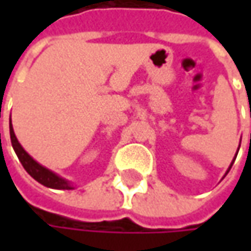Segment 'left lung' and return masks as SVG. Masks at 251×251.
I'll list each match as a JSON object with an SVG mask.
<instances>
[{
  "instance_id": "8db88e82",
  "label": "left lung",
  "mask_w": 251,
  "mask_h": 251,
  "mask_svg": "<svg viewBox=\"0 0 251 251\" xmlns=\"http://www.w3.org/2000/svg\"><path fill=\"white\" fill-rule=\"evenodd\" d=\"M236 156H237V155H236ZM235 159H236V158H235ZM233 162H235V160H232V163H230V166H229V169H227V172L230 170V168H232V165H233ZM227 172H226V175H227Z\"/></svg>"
}]
</instances>
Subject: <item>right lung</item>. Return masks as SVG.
<instances>
[{
  "instance_id": "add662e5",
  "label": "right lung",
  "mask_w": 251,
  "mask_h": 251,
  "mask_svg": "<svg viewBox=\"0 0 251 251\" xmlns=\"http://www.w3.org/2000/svg\"><path fill=\"white\" fill-rule=\"evenodd\" d=\"M9 134H11V142H12V148L16 152L18 158L21 160L22 166L25 170L32 176V177L39 181L40 184H43L46 187L50 188H57V190H73V186L68 180L60 177L58 175H55L54 172L49 170L47 168L42 166L40 163H37L36 160L22 148V145L19 144V141L16 140L15 137L14 128H12V124H9Z\"/></svg>"
}]
</instances>
